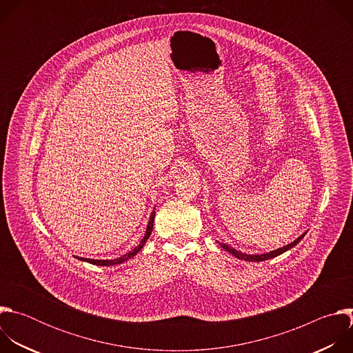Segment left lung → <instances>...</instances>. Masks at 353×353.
<instances>
[{
  "label": "left lung",
  "instance_id": "1",
  "mask_svg": "<svg viewBox=\"0 0 353 353\" xmlns=\"http://www.w3.org/2000/svg\"><path fill=\"white\" fill-rule=\"evenodd\" d=\"M305 234L306 233H303L301 236H299L293 243H290V244H288V245H283V247H281V248H278V250H274V251H270V253H265V254H245V253H241V251H239V250H236V248H232V247H229L228 244H225V243H219L226 251H229L230 254H233L236 259H240V260H244V261H265V260H270V259H274V257H276V256H279V254H282V253H285V251H288L289 248H292V247H294L301 239L305 237Z\"/></svg>",
  "mask_w": 353,
  "mask_h": 353
}]
</instances>
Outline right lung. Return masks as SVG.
Returning <instances> with one entry per match:
<instances>
[{"mask_svg": "<svg viewBox=\"0 0 353 353\" xmlns=\"http://www.w3.org/2000/svg\"><path fill=\"white\" fill-rule=\"evenodd\" d=\"M154 219H155V211L150 214V218H149V222H148V226H146V233H145V236H143V239L141 240V243L134 248V250H131L130 253H127V254H124V256H121L120 259H116V260H92V259H79V260H82V261H86V263H90V264H93V265H102V267H109V265H117V264H121V263H124V261H127L128 259H131V257H134L138 251L143 247V244H145V241L148 240V237L150 236V233H152V229H154Z\"/></svg>", "mask_w": 353, "mask_h": 353, "instance_id": "right-lung-1", "label": "right lung"}]
</instances>
